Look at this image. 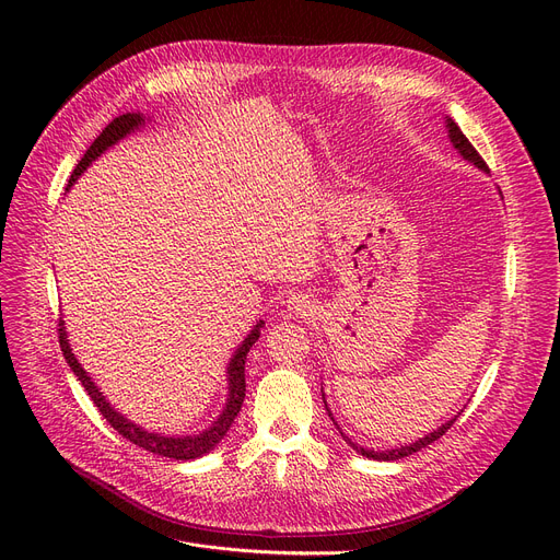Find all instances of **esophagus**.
<instances>
[{"label": "esophagus", "mask_w": 560, "mask_h": 560, "mask_svg": "<svg viewBox=\"0 0 560 560\" xmlns=\"http://www.w3.org/2000/svg\"><path fill=\"white\" fill-rule=\"evenodd\" d=\"M288 308L295 313V315H306V311L311 308V302H308V298H304V295H292L290 300H288Z\"/></svg>", "instance_id": "esophagus-1"}]
</instances>
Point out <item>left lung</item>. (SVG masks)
Returning a JSON list of instances; mask_svg holds the SVG:
<instances>
[{
  "mask_svg": "<svg viewBox=\"0 0 560 560\" xmlns=\"http://www.w3.org/2000/svg\"><path fill=\"white\" fill-rule=\"evenodd\" d=\"M445 127H447V133H450V140H452V144H454V150H458V154H460L465 161L472 163L475 167H479V170L488 172L486 161L479 156V152L475 150L472 142H469V140L465 138V133L458 129V125L452 120V117H447V120H445ZM499 195H502V192H499ZM325 406H327V399H325ZM327 410H329V406H327ZM329 418H331V410H329ZM331 420H334V418H331ZM454 422H456V418H452V420H450V422H445L443 427H438L435 431L427 433L424 438L416 440V443H410V445H401V447H395V450H388V452H376V450H365V447H359L357 443H351V438H349V435H345V433L340 431V427L336 424V420H334V424L338 427V431H340V433H342V438H345V443H347L349 447H354L361 456H365V458H374V460H399V458H404V456L416 454V452H420L422 447L431 445L433 440H438L440 435H443V433H445Z\"/></svg>",
  "mask_w": 560,
  "mask_h": 560,
  "instance_id": "1",
  "label": "left lung"
}]
</instances>
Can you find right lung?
<instances>
[{
  "label": "right lung",
  "instance_id": "right-lung-1",
  "mask_svg": "<svg viewBox=\"0 0 560 560\" xmlns=\"http://www.w3.org/2000/svg\"><path fill=\"white\" fill-rule=\"evenodd\" d=\"M144 125V115L142 113H125L120 117H115V120L97 136V140L88 147V152L83 154V159L79 161V165L74 167L72 176H70V184L68 188L79 179L81 172L91 165L97 156H102L108 147H113L115 142H120L122 138H127L129 133H133L136 129H140ZM265 322L258 319L256 327L247 334V338L243 340V345H238V349L233 351V357L226 365V384H229V397H226V404H224V410L220 413V418L209 427L203 429L201 433H192V435H163V433H152L147 431L138 424H133L131 420H127L120 410H115L104 393L95 386V381L91 378V374H88L81 363L74 359L72 349H70V342H68V331H66V325L63 319L58 322V340H61V351L63 357L70 365V370L77 374V378L81 381V386L85 388V393L91 395L93 404L100 408V413L106 418V422L120 433L122 438L131 440L133 445L152 452V454H159V456H165V458H174V460H192V458H199L203 454H209L211 450H215V445L220 443V440L226 435V431L231 429L235 416L241 413V406L245 401V359L249 354L252 345L258 340L260 336V329H262Z\"/></svg>",
  "mask_w": 560,
  "mask_h": 560
}]
</instances>
